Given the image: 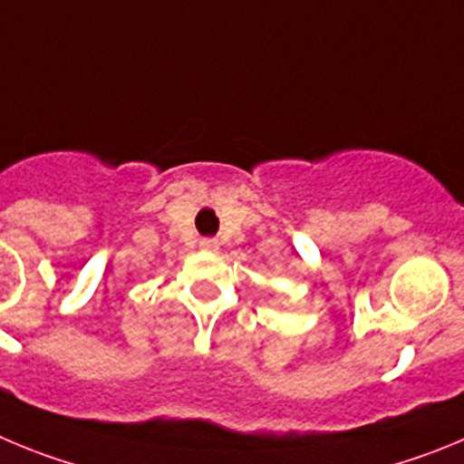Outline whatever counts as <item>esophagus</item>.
<instances>
[{
    "mask_svg": "<svg viewBox=\"0 0 464 464\" xmlns=\"http://www.w3.org/2000/svg\"><path fill=\"white\" fill-rule=\"evenodd\" d=\"M198 245H201V249H206V252H215V249L219 247V242H217L215 237H203Z\"/></svg>",
    "mask_w": 464,
    "mask_h": 464,
    "instance_id": "esophagus-1",
    "label": "esophagus"
}]
</instances>
